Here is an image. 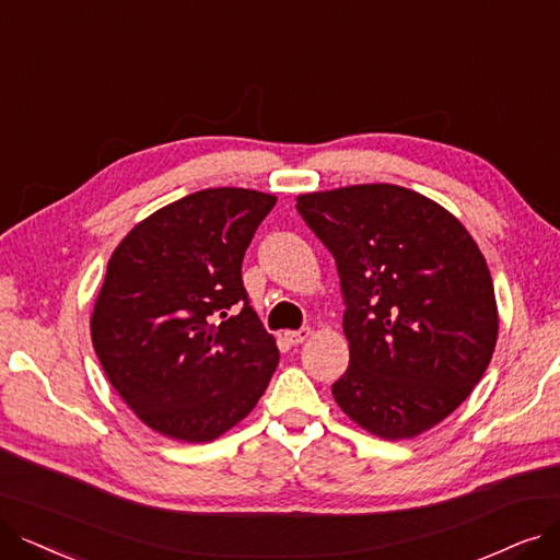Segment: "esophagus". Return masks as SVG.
<instances>
[{
	"label": "esophagus",
	"instance_id": "34e87169",
	"mask_svg": "<svg viewBox=\"0 0 560 560\" xmlns=\"http://www.w3.org/2000/svg\"><path fill=\"white\" fill-rule=\"evenodd\" d=\"M312 335V330L310 328H299V330H287L284 332V340L289 342V345H303L307 338Z\"/></svg>",
	"mask_w": 560,
	"mask_h": 560
}]
</instances>
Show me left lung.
I'll return each mask as SVG.
<instances>
[{"mask_svg":"<svg viewBox=\"0 0 560 560\" xmlns=\"http://www.w3.org/2000/svg\"><path fill=\"white\" fill-rule=\"evenodd\" d=\"M305 225L335 257L349 368L340 409L382 439L434 428L471 395L497 347L487 261L462 222L393 184L296 197Z\"/></svg>","mask_w":560,"mask_h":560,"instance_id":"left-lung-1","label":"left lung"}]
</instances>
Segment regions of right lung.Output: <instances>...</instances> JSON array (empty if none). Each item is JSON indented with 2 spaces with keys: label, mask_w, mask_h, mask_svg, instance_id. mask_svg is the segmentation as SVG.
I'll return each instance as SVG.
<instances>
[{
  "label": "right lung",
  "mask_w": 560,
  "mask_h": 560,
  "mask_svg": "<svg viewBox=\"0 0 560 560\" xmlns=\"http://www.w3.org/2000/svg\"><path fill=\"white\" fill-rule=\"evenodd\" d=\"M273 207L266 192L207 188L151 213L112 253L92 342L112 388L159 434L213 441L271 382L280 353L241 264Z\"/></svg>",
  "instance_id": "obj_1"
}]
</instances>
